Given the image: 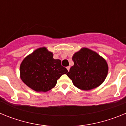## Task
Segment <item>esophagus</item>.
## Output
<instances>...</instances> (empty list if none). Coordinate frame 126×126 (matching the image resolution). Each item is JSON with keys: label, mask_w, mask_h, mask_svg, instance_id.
Instances as JSON below:
<instances>
[{"label": "esophagus", "mask_w": 126, "mask_h": 126, "mask_svg": "<svg viewBox=\"0 0 126 126\" xmlns=\"http://www.w3.org/2000/svg\"><path fill=\"white\" fill-rule=\"evenodd\" d=\"M67 71H69V69H70V66L67 67Z\"/></svg>", "instance_id": "34e87169"}]
</instances>
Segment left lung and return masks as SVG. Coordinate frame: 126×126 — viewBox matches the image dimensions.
I'll return each instance as SVG.
<instances>
[{"instance_id": "1", "label": "left lung", "mask_w": 126, "mask_h": 126, "mask_svg": "<svg viewBox=\"0 0 126 126\" xmlns=\"http://www.w3.org/2000/svg\"><path fill=\"white\" fill-rule=\"evenodd\" d=\"M74 65L67 75L79 89L90 90L103 83L108 74V64L96 52L83 48L73 56Z\"/></svg>"}]
</instances>
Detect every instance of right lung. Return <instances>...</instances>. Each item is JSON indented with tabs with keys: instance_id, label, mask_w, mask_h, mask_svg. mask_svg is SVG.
Segmentation results:
<instances>
[{
	"instance_id": "add662e5",
	"label": "right lung",
	"mask_w": 126,
	"mask_h": 126,
	"mask_svg": "<svg viewBox=\"0 0 126 126\" xmlns=\"http://www.w3.org/2000/svg\"><path fill=\"white\" fill-rule=\"evenodd\" d=\"M68 71L54 59L52 52L45 47L39 48L26 57L20 65V77L23 83L38 92H47L53 88L57 79Z\"/></svg>"
}]
</instances>
